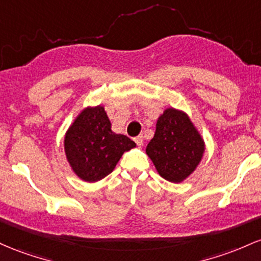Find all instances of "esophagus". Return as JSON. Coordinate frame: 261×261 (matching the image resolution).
<instances>
[{"label": "esophagus", "instance_id": "obj_1", "mask_svg": "<svg viewBox=\"0 0 261 261\" xmlns=\"http://www.w3.org/2000/svg\"><path fill=\"white\" fill-rule=\"evenodd\" d=\"M134 142L137 143V145L139 146H143V143H144V138H143V136H138L137 138H134Z\"/></svg>", "mask_w": 261, "mask_h": 261}]
</instances>
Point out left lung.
I'll return each mask as SVG.
<instances>
[{
  "instance_id": "left-lung-1",
  "label": "left lung",
  "mask_w": 261,
  "mask_h": 261,
  "mask_svg": "<svg viewBox=\"0 0 261 261\" xmlns=\"http://www.w3.org/2000/svg\"><path fill=\"white\" fill-rule=\"evenodd\" d=\"M204 149L203 137L185 111L168 107L158 118L145 153L160 176L180 184L200 165Z\"/></svg>"
}]
</instances>
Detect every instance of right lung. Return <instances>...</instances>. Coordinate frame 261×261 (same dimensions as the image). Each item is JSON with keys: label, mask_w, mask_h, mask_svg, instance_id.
<instances>
[{"label": "right lung", "mask_w": 261, "mask_h": 261, "mask_svg": "<svg viewBox=\"0 0 261 261\" xmlns=\"http://www.w3.org/2000/svg\"><path fill=\"white\" fill-rule=\"evenodd\" d=\"M136 143L112 130L105 107H85L67 128L64 151L72 172L85 182H97L113 171Z\"/></svg>", "instance_id": "add662e5"}]
</instances>
